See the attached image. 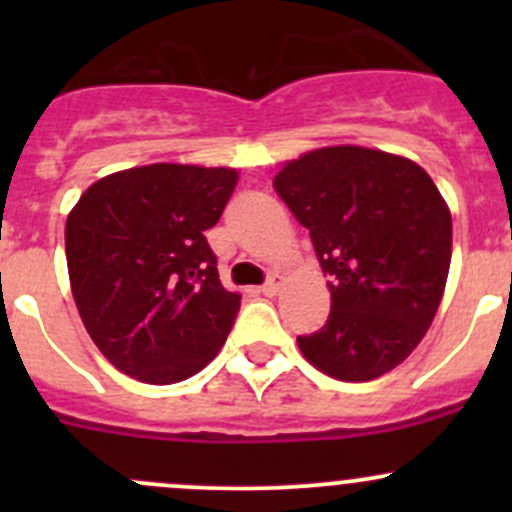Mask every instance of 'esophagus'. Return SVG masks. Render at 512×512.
Returning a JSON list of instances; mask_svg holds the SVG:
<instances>
[{"label": "esophagus", "mask_w": 512, "mask_h": 512, "mask_svg": "<svg viewBox=\"0 0 512 512\" xmlns=\"http://www.w3.org/2000/svg\"><path fill=\"white\" fill-rule=\"evenodd\" d=\"M282 285H285V277L277 275V272H272V275L267 277L265 285L260 287V292H262V294H267V297H275V294L280 292V289H282Z\"/></svg>", "instance_id": "esophagus-1"}]
</instances>
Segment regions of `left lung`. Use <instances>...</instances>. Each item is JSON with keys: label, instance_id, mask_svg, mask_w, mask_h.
I'll list each match as a JSON object with an SVG mask.
<instances>
[{"label": "left lung", "instance_id": "obj_1", "mask_svg": "<svg viewBox=\"0 0 512 512\" xmlns=\"http://www.w3.org/2000/svg\"><path fill=\"white\" fill-rule=\"evenodd\" d=\"M309 230L332 312L297 337L309 364L339 381H371L406 359L446 289L453 225L414 160L332 146L289 160L272 180Z\"/></svg>", "mask_w": 512, "mask_h": 512}]
</instances>
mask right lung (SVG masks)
Here are the masks:
<instances>
[{
    "label": "right lung",
    "instance_id": "obj_1",
    "mask_svg": "<svg viewBox=\"0 0 512 512\" xmlns=\"http://www.w3.org/2000/svg\"><path fill=\"white\" fill-rule=\"evenodd\" d=\"M235 185L232 168L153 163L96 180L69 213L74 302L118 371L175 384L220 352L240 294L220 285L205 230Z\"/></svg>",
    "mask_w": 512,
    "mask_h": 512
}]
</instances>
